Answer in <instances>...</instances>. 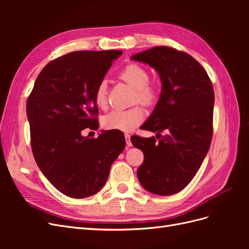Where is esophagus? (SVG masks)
I'll return each instance as SVG.
<instances>
[{
    "label": "esophagus",
    "mask_w": 249,
    "mask_h": 249,
    "mask_svg": "<svg viewBox=\"0 0 249 249\" xmlns=\"http://www.w3.org/2000/svg\"><path fill=\"white\" fill-rule=\"evenodd\" d=\"M124 138H125V143L127 146H132V142H131V135L130 134H124Z\"/></svg>",
    "instance_id": "esophagus-1"
}]
</instances>
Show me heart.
Masks as SVG:
<instances>
[{
    "label": "heart",
    "instance_id": "obj_1",
    "mask_svg": "<svg viewBox=\"0 0 249 249\" xmlns=\"http://www.w3.org/2000/svg\"><path fill=\"white\" fill-rule=\"evenodd\" d=\"M118 77L135 89V101L150 106L158 99V90L149 85V74L146 70L138 64H129L120 71ZM96 106L104 109L107 106V84L103 81L97 85L94 92ZM144 119V113L140 107H134L126 110L116 109L109 112L102 120V124L106 130L120 132H130L138 126Z\"/></svg>",
    "mask_w": 249,
    "mask_h": 249
}]
</instances>
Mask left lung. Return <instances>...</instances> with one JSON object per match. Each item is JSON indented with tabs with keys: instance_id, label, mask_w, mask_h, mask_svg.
Instances as JSON below:
<instances>
[{
	"instance_id": "8db88e82",
	"label": "left lung",
	"mask_w": 249,
	"mask_h": 249,
	"mask_svg": "<svg viewBox=\"0 0 249 249\" xmlns=\"http://www.w3.org/2000/svg\"><path fill=\"white\" fill-rule=\"evenodd\" d=\"M160 76L161 94L143 129L168 134L131 138L144 160L137 170L150 193L172 195L196 175L209 152L213 133L214 89L205 69L192 56L168 47H155L131 57Z\"/></svg>"
}]
</instances>
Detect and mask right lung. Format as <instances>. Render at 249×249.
I'll return each mask as SVG.
<instances>
[{"label":"right lung","instance_id":"right-lung-1","mask_svg":"<svg viewBox=\"0 0 249 249\" xmlns=\"http://www.w3.org/2000/svg\"><path fill=\"white\" fill-rule=\"evenodd\" d=\"M122 51H77L48 63L27 101L31 146L39 169L57 190L72 198L99 192L112 163L125 146L120 133L99 129L94 102L97 85Z\"/></svg>","mask_w":249,"mask_h":249}]
</instances>
